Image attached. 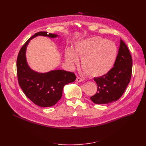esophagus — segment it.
Segmentation results:
<instances>
[{
  "label": "esophagus",
  "mask_w": 146,
  "mask_h": 146,
  "mask_svg": "<svg viewBox=\"0 0 146 146\" xmlns=\"http://www.w3.org/2000/svg\"><path fill=\"white\" fill-rule=\"evenodd\" d=\"M76 82H80L83 81V79H82L81 78L79 77V76H78V77H77V78H76Z\"/></svg>",
  "instance_id": "obj_1"
}]
</instances>
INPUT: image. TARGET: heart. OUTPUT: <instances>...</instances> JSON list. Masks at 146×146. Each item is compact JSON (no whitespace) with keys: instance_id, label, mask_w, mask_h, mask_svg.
Segmentation results:
<instances>
[{"instance_id":"obj_1","label":"heart","mask_w":146,"mask_h":146,"mask_svg":"<svg viewBox=\"0 0 146 146\" xmlns=\"http://www.w3.org/2000/svg\"><path fill=\"white\" fill-rule=\"evenodd\" d=\"M118 56V48L113 42L101 36L83 40L76 44L74 51L68 48L65 58L72 65L79 63L82 57L83 70L90 77H101L113 67Z\"/></svg>"}]
</instances>
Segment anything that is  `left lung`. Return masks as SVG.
<instances>
[{
    "instance_id": "1",
    "label": "left lung",
    "mask_w": 146,
    "mask_h": 146,
    "mask_svg": "<svg viewBox=\"0 0 146 146\" xmlns=\"http://www.w3.org/2000/svg\"><path fill=\"white\" fill-rule=\"evenodd\" d=\"M132 64V57L127 46L120 40L113 67L107 74L94 78L98 87L96 94L90 98L92 102L96 104H105L119 99L130 82Z\"/></svg>"
}]
</instances>
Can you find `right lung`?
I'll use <instances>...</instances> for the list:
<instances>
[{
    "label": "right lung",
    "instance_id": "1",
    "mask_svg": "<svg viewBox=\"0 0 146 146\" xmlns=\"http://www.w3.org/2000/svg\"><path fill=\"white\" fill-rule=\"evenodd\" d=\"M37 36L56 38L58 35L41 31L27 40L21 48L17 58L18 79L24 93L33 103L40 106L49 107L57 104L62 96L64 86L74 82L76 76L74 73L62 70L38 73L29 67L26 59L27 47L30 40Z\"/></svg>",
    "mask_w": 146,
    "mask_h": 146
}]
</instances>
